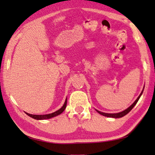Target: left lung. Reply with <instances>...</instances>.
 I'll list each match as a JSON object with an SVG mask.
<instances>
[{"label":"left lung","instance_id":"left-lung-1","mask_svg":"<svg viewBox=\"0 0 155 155\" xmlns=\"http://www.w3.org/2000/svg\"><path fill=\"white\" fill-rule=\"evenodd\" d=\"M143 90H142V91L141 92V93H140V94L139 95V97H137V99L135 100V101H134V104H133L131 106H129L128 108H127V109H126V110H124V111H123V112H119V113H114V114H109V113H105V112H100V111H99V110H95L97 112H98L99 114H101V115H103V116H106V117H110V118H122V117H123L124 116H125L126 114H128L130 111H131L133 108H134V107L135 106V105H136V104L137 103V101H138V100L140 99V97H141V95H142V93H143Z\"/></svg>","mask_w":155,"mask_h":155}]
</instances>
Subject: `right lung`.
Returning a JSON list of instances; mask_svg holds the SVG:
<instances>
[{"label": "right lung", "instance_id": "add662e5", "mask_svg": "<svg viewBox=\"0 0 155 155\" xmlns=\"http://www.w3.org/2000/svg\"><path fill=\"white\" fill-rule=\"evenodd\" d=\"M67 99L66 98V99H65V101H64V104L63 105H62V107L61 108V109H59L58 110H57V111H56V112H54L51 114H48L34 115V114H31L26 113V112H25V113L27 115L29 116L30 117H31L34 119H36V120H46V119H50V118H51L53 117H55V116H58V115H60L63 112V111L65 110V108H66V106H67Z\"/></svg>", "mask_w": 155, "mask_h": 155}]
</instances>
